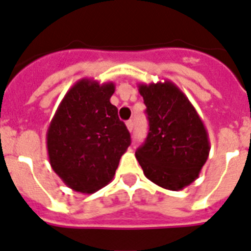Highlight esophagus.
Masks as SVG:
<instances>
[{"label":"esophagus","instance_id":"esophagus-1","mask_svg":"<svg viewBox=\"0 0 251 251\" xmlns=\"http://www.w3.org/2000/svg\"><path fill=\"white\" fill-rule=\"evenodd\" d=\"M126 127H127V130L130 131H132V128H134V123H132V120H128V121H126Z\"/></svg>","mask_w":251,"mask_h":251}]
</instances>
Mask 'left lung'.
Wrapping results in <instances>:
<instances>
[{
    "label": "left lung",
    "instance_id": "8db88e82",
    "mask_svg": "<svg viewBox=\"0 0 251 251\" xmlns=\"http://www.w3.org/2000/svg\"><path fill=\"white\" fill-rule=\"evenodd\" d=\"M149 119L145 144L135 152L150 181L179 191L199 177L209 157L204 123L186 95L170 80L139 83Z\"/></svg>",
    "mask_w": 251,
    "mask_h": 251
}]
</instances>
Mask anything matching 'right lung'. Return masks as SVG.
I'll return each instance as SVG.
<instances>
[{
	"label": "right lung",
	"instance_id": "right-lung-1",
	"mask_svg": "<svg viewBox=\"0 0 251 251\" xmlns=\"http://www.w3.org/2000/svg\"><path fill=\"white\" fill-rule=\"evenodd\" d=\"M114 92V82L81 78L47 128L50 165L77 193L92 194L109 184L130 145V132L110 102Z\"/></svg>",
	"mask_w": 251,
	"mask_h": 251
}]
</instances>
